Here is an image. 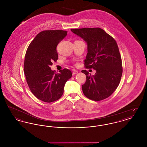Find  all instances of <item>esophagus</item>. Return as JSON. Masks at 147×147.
Instances as JSON below:
<instances>
[{"label": "esophagus", "instance_id": "1", "mask_svg": "<svg viewBox=\"0 0 147 147\" xmlns=\"http://www.w3.org/2000/svg\"><path fill=\"white\" fill-rule=\"evenodd\" d=\"M78 73V70H73V74H77Z\"/></svg>", "mask_w": 147, "mask_h": 147}]
</instances>
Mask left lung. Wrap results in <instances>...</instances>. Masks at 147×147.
Instances as JSON below:
<instances>
[{"label":"left lung","mask_w":147,"mask_h":147,"mask_svg":"<svg viewBox=\"0 0 147 147\" xmlns=\"http://www.w3.org/2000/svg\"><path fill=\"white\" fill-rule=\"evenodd\" d=\"M71 31L87 43L85 68L96 71L91 76L86 70H82L86 76V82L82 85L84 95L95 101L109 97L118 87L123 71L117 42L99 28H74Z\"/></svg>","instance_id":"1"}]
</instances>
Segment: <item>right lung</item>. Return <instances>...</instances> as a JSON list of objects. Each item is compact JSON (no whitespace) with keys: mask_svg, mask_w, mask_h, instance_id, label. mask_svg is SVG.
I'll return each instance as SVG.
<instances>
[{"mask_svg":"<svg viewBox=\"0 0 147 147\" xmlns=\"http://www.w3.org/2000/svg\"><path fill=\"white\" fill-rule=\"evenodd\" d=\"M67 35V31L62 30L42 31L26 51L24 64L26 82L31 92L42 101L50 103L61 98L64 85L72 76L68 69L56 73L50 67L58 59V44Z\"/></svg>","mask_w":147,"mask_h":147,"instance_id":"obj_1","label":"right lung"}]
</instances>
